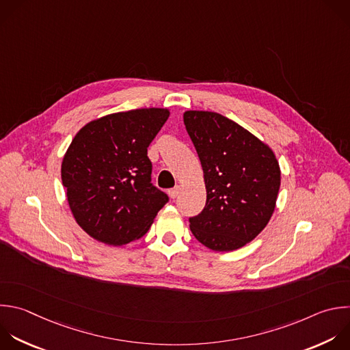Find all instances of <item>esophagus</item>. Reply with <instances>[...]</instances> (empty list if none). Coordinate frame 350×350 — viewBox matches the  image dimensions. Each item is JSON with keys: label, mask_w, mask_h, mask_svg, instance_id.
<instances>
[{"label": "esophagus", "mask_w": 350, "mask_h": 350, "mask_svg": "<svg viewBox=\"0 0 350 350\" xmlns=\"http://www.w3.org/2000/svg\"><path fill=\"white\" fill-rule=\"evenodd\" d=\"M178 192H180V187H174V188L169 189V196H170L172 199H176V198L178 196Z\"/></svg>", "instance_id": "34e87169"}]
</instances>
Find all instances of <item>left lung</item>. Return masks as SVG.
I'll use <instances>...</instances> for the list:
<instances>
[{"label": "left lung", "mask_w": 350, "mask_h": 350, "mask_svg": "<svg viewBox=\"0 0 350 350\" xmlns=\"http://www.w3.org/2000/svg\"><path fill=\"white\" fill-rule=\"evenodd\" d=\"M184 125L202 163L204 208L189 218L193 237L214 252L237 250L269 222L280 188L273 151L217 112L187 111Z\"/></svg>", "instance_id": "1"}]
</instances>
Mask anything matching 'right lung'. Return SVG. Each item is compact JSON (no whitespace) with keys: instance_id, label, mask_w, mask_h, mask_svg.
Returning a JSON list of instances; mask_svg holds the SVG:
<instances>
[{"instance_id":"1","label":"right lung","mask_w":350,"mask_h":350,"mask_svg":"<svg viewBox=\"0 0 350 350\" xmlns=\"http://www.w3.org/2000/svg\"><path fill=\"white\" fill-rule=\"evenodd\" d=\"M166 108L105 115L85 125L62 163L78 225L93 239L122 246L147 234L169 196L151 183L147 148L169 118Z\"/></svg>"}]
</instances>
